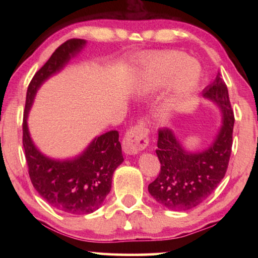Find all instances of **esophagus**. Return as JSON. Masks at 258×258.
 <instances>
[{
	"label": "esophagus",
	"instance_id": "esophagus-1",
	"mask_svg": "<svg viewBox=\"0 0 258 258\" xmlns=\"http://www.w3.org/2000/svg\"><path fill=\"white\" fill-rule=\"evenodd\" d=\"M149 138H148V131L143 123L135 125L126 132L123 139V150L125 154L137 155L140 151L145 150Z\"/></svg>",
	"mask_w": 258,
	"mask_h": 258
}]
</instances>
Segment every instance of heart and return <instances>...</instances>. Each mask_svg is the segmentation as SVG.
<instances>
[{
    "label": "heart",
    "instance_id": "b5f03b06",
    "mask_svg": "<svg viewBox=\"0 0 258 258\" xmlns=\"http://www.w3.org/2000/svg\"><path fill=\"white\" fill-rule=\"evenodd\" d=\"M200 80L202 67L197 60L186 58L182 52L160 51L143 59L139 89L147 92L172 81L174 101H181L197 90Z\"/></svg>",
    "mask_w": 258,
    "mask_h": 258
}]
</instances>
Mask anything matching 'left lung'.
<instances>
[{"label": "left lung", "instance_id": "obj_1", "mask_svg": "<svg viewBox=\"0 0 258 258\" xmlns=\"http://www.w3.org/2000/svg\"><path fill=\"white\" fill-rule=\"evenodd\" d=\"M203 97L217 104L222 126L207 149L190 152L184 149L172 130L158 131L156 154L160 172L148 186L157 203L172 211H189L206 200L220 184L228 169L234 124L228 87L220 73Z\"/></svg>", "mask_w": 258, "mask_h": 258}]
</instances>
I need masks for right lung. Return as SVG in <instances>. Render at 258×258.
Segmentation results:
<instances>
[{
  "instance_id": "obj_1",
  "label": "right lung",
  "mask_w": 258,
  "mask_h": 258,
  "mask_svg": "<svg viewBox=\"0 0 258 258\" xmlns=\"http://www.w3.org/2000/svg\"><path fill=\"white\" fill-rule=\"evenodd\" d=\"M86 41L73 38L56 49L30 81L23 121V145L30 181L38 195L58 211L76 215L93 213L111 189L112 174L123 163L117 131L94 138L81 155L73 159H52L43 155L30 138L27 118L37 90L47 78L59 73Z\"/></svg>"
}]
</instances>
